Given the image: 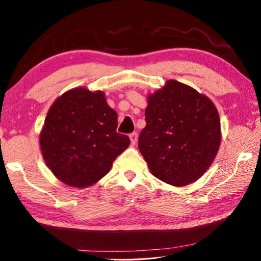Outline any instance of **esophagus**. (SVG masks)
I'll use <instances>...</instances> for the list:
<instances>
[{
	"mask_svg": "<svg viewBox=\"0 0 261 261\" xmlns=\"http://www.w3.org/2000/svg\"><path fill=\"white\" fill-rule=\"evenodd\" d=\"M129 137H130V140H131V144H136V141H137V139H138V134H137V132H132V134H130L129 135Z\"/></svg>",
	"mask_w": 261,
	"mask_h": 261,
	"instance_id": "34e87169",
	"label": "esophagus"
}]
</instances>
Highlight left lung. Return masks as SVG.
I'll return each mask as SVG.
<instances>
[{"label":"left lung","mask_w":261,"mask_h":261,"mask_svg":"<svg viewBox=\"0 0 261 261\" xmlns=\"http://www.w3.org/2000/svg\"><path fill=\"white\" fill-rule=\"evenodd\" d=\"M145 120L138 147L156 178L183 187L208 169L221 141L219 113L208 98L168 81L148 96Z\"/></svg>","instance_id":"obj_1"}]
</instances>
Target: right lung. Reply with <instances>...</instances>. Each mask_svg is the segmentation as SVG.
Masks as SVG:
<instances>
[{
    "label": "right lung",
    "mask_w": 261,
    "mask_h": 261,
    "mask_svg": "<svg viewBox=\"0 0 261 261\" xmlns=\"http://www.w3.org/2000/svg\"><path fill=\"white\" fill-rule=\"evenodd\" d=\"M117 114L102 92L78 87L57 99L40 135L43 159L62 182L86 188L108 174L115 159L130 145L118 134Z\"/></svg>",
    "instance_id": "1"
}]
</instances>
